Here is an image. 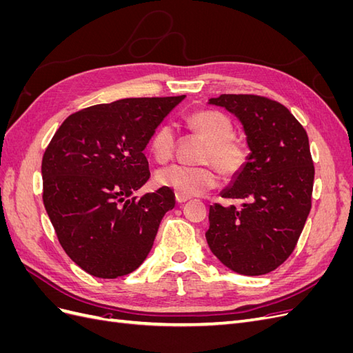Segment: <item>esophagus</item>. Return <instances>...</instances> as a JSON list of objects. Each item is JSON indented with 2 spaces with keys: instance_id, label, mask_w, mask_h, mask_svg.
Segmentation results:
<instances>
[{
  "instance_id": "esophagus-1",
  "label": "esophagus",
  "mask_w": 353,
  "mask_h": 353,
  "mask_svg": "<svg viewBox=\"0 0 353 353\" xmlns=\"http://www.w3.org/2000/svg\"><path fill=\"white\" fill-rule=\"evenodd\" d=\"M175 199L178 203H185L190 197L188 196H184V194H179V193H175Z\"/></svg>"
}]
</instances>
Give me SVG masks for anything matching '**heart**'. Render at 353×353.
Returning <instances> with one entry per match:
<instances>
[{
  "mask_svg": "<svg viewBox=\"0 0 353 353\" xmlns=\"http://www.w3.org/2000/svg\"><path fill=\"white\" fill-rule=\"evenodd\" d=\"M185 126L205 145L199 162L201 166L174 165L159 170L157 183L184 196H197L215 188L218 170L222 178H237L250 160V148L234 135V125L230 117L218 110L201 109L185 117ZM152 157L157 163H168L176 150V137L170 126H160L152 135L148 144Z\"/></svg>",
  "mask_w": 353,
  "mask_h": 353,
  "instance_id": "obj_1",
  "label": "heart"
}]
</instances>
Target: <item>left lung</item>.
Returning <instances> with one entry per match:
<instances>
[{
  "label": "left lung",
  "instance_id": "obj_1",
  "mask_svg": "<svg viewBox=\"0 0 353 353\" xmlns=\"http://www.w3.org/2000/svg\"><path fill=\"white\" fill-rule=\"evenodd\" d=\"M209 103L239 117L252 153L222 193L244 200L243 206H210L208 244L232 271L268 274L293 253L311 212L315 169L307 134L285 105L262 95L221 94Z\"/></svg>",
  "mask_w": 353,
  "mask_h": 353
}]
</instances>
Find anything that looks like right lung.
<instances>
[{
	"instance_id": "1",
	"label": "right lung",
	"mask_w": 353,
	"mask_h": 353,
	"mask_svg": "<svg viewBox=\"0 0 353 353\" xmlns=\"http://www.w3.org/2000/svg\"><path fill=\"white\" fill-rule=\"evenodd\" d=\"M184 97L95 104L70 114L51 138L42 156V200L63 250L85 272L117 279L152 250L175 194L162 187L131 196L150 178L143 150Z\"/></svg>"
}]
</instances>
